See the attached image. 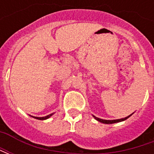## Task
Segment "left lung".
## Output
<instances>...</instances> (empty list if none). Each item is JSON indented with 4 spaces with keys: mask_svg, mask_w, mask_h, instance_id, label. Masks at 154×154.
I'll list each match as a JSON object with an SVG mask.
<instances>
[{
    "mask_svg": "<svg viewBox=\"0 0 154 154\" xmlns=\"http://www.w3.org/2000/svg\"><path fill=\"white\" fill-rule=\"evenodd\" d=\"M133 114L129 115V116H127V117H125V118H122V119H100V118H98V117H96L95 116H93V117L95 118V119H97V121H99V122L103 123V124H107V125H110V124H115V123H119V122H121V121H124V120H125V119H128L129 117H130V116H132Z\"/></svg>",
    "mask_w": 154,
    "mask_h": 154,
    "instance_id": "8db88e82",
    "label": "left lung"
}]
</instances>
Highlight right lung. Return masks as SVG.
<instances>
[{
	"mask_svg": "<svg viewBox=\"0 0 154 154\" xmlns=\"http://www.w3.org/2000/svg\"><path fill=\"white\" fill-rule=\"evenodd\" d=\"M54 113H52L50 114V115H48V116H44V117H36V116H32V117H34L35 119H40V120H44V119H48V118H50L51 116H53Z\"/></svg>",
	"mask_w": 154,
	"mask_h": 154,
	"instance_id": "right-lung-1",
	"label": "right lung"
}]
</instances>
